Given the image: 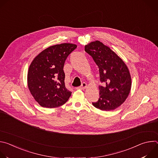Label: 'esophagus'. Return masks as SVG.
Returning <instances> with one entry per match:
<instances>
[{"instance_id":"esophagus-1","label":"esophagus","mask_w":158,"mask_h":158,"mask_svg":"<svg viewBox=\"0 0 158 158\" xmlns=\"http://www.w3.org/2000/svg\"><path fill=\"white\" fill-rule=\"evenodd\" d=\"M86 87H87V84L85 82H83L81 86L76 87V89H84L86 88Z\"/></svg>"}]
</instances>
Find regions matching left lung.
I'll list each match as a JSON object with an SVG mask.
<instances>
[{"mask_svg":"<svg viewBox=\"0 0 158 158\" xmlns=\"http://www.w3.org/2000/svg\"><path fill=\"white\" fill-rule=\"evenodd\" d=\"M85 51L98 65L100 81L99 99L93 105L109 111L119 107L127 99L131 88V77L124 61L109 47L99 40L85 46Z\"/></svg>","mask_w":158,"mask_h":158,"instance_id":"8db88e82","label":"left lung"}]
</instances>
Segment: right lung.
<instances>
[{"label": "right lung", "instance_id": "add662e5", "mask_svg": "<svg viewBox=\"0 0 158 158\" xmlns=\"http://www.w3.org/2000/svg\"><path fill=\"white\" fill-rule=\"evenodd\" d=\"M77 48L76 44L64 43L44 49L31 62L27 74L29 91L42 107H57L71 96L65 86L63 70L68 56Z\"/></svg>", "mask_w": 158, "mask_h": 158}]
</instances>
